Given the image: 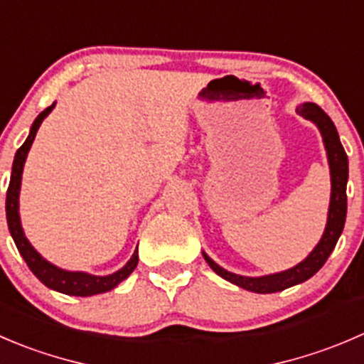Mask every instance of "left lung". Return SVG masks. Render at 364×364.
Segmentation results:
<instances>
[{
	"label": "left lung",
	"mask_w": 364,
	"mask_h": 364,
	"mask_svg": "<svg viewBox=\"0 0 364 364\" xmlns=\"http://www.w3.org/2000/svg\"><path fill=\"white\" fill-rule=\"evenodd\" d=\"M297 114L302 115L308 121L315 122L318 126L320 133H322L323 146L327 151V160H329L331 168V203H329V215H327V225L323 231L322 238H320L318 245L311 250L304 261L295 264L290 270L279 272V274H270V276L263 277H245L232 274V272L224 270L218 267L208 254L203 252L204 259L210 264L211 270L222 277V279L229 281V283L236 284V287L243 288V290L256 291V294H274V291L287 290V288L295 287L299 283H304L309 277H313L331 252L336 247L338 238H340L341 231L345 225V217H347V179H348V158L345 153L343 146L338 136L336 126L333 124L329 115L315 103H304L297 108Z\"/></svg>",
	"instance_id": "8db88e82"
}]
</instances>
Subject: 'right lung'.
Listing matches in <instances>:
<instances>
[{
    "mask_svg": "<svg viewBox=\"0 0 364 364\" xmlns=\"http://www.w3.org/2000/svg\"><path fill=\"white\" fill-rule=\"evenodd\" d=\"M53 108H55V103L38 114V117L35 119L33 124H31L30 135L24 140L23 146L17 149L16 158H14L12 176H10L9 190H6V222H9L10 235H12L14 242H16L17 250H19L23 259L26 261L30 270L33 272L42 284H46V287L51 288V290L60 291V294L74 295V297H90V295L105 294V291L114 290L119 283H122V281L135 270L136 263H139V252L135 250L132 259H129L121 270L114 272L110 276H92V274H87V272H69L55 267L53 263L46 261L44 257L31 247V243L28 242L26 236H24L19 218L21 176H23L24 161H26L28 151H30L31 144H33L35 135H37L42 121L48 117L49 112H51Z\"/></svg>",
    "mask_w": 364,
    "mask_h": 364,
    "instance_id": "right-lung-1",
    "label": "right lung"
}]
</instances>
